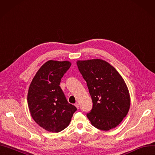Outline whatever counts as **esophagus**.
I'll return each instance as SVG.
<instances>
[{
    "instance_id": "34e87169",
    "label": "esophagus",
    "mask_w": 155,
    "mask_h": 155,
    "mask_svg": "<svg viewBox=\"0 0 155 155\" xmlns=\"http://www.w3.org/2000/svg\"><path fill=\"white\" fill-rule=\"evenodd\" d=\"M75 106H76L78 109L79 108V104H78V103H76V104H75Z\"/></svg>"
}]
</instances>
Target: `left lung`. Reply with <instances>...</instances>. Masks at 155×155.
<instances>
[{"label": "left lung", "mask_w": 155, "mask_h": 155, "mask_svg": "<svg viewBox=\"0 0 155 155\" xmlns=\"http://www.w3.org/2000/svg\"><path fill=\"white\" fill-rule=\"evenodd\" d=\"M77 65L93 101L88 119L101 130L114 128L126 117L130 106L124 79L114 66L102 59L78 61Z\"/></svg>", "instance_id": "8db88e82"}]
</instances>
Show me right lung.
Masks as SVG:
<instances>
[{"instance_id":"right-lung-1","label":"right lung","mask_w":155,"mask_h":155,"mask_svg":"<svg viewBox=\"0 0 155 155\" xmlns=\"http://www.w3.org/2000/svg\"><path fill=\"white\" fill-rule=\"evenodd\" d=\"M70 66L69 61H48L36 72L29 87L27 102L31 115L47 131L63 130L77 110L68 102L59 86Z\"/></svg>"}]
</instances>
